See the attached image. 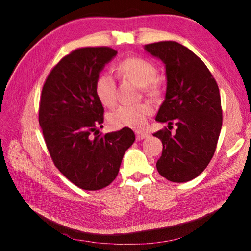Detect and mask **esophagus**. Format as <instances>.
Returning <instances> with one entry per match:
<instances>
[{
    "instance_id": "obj_1",
    "label": "esophagus",
    "mask_w": 251,
    "mask_h": 251,
    "mask_svg": "<svg viewBox=\"0 0 251 251\" xmlns=\"http://www.w3.org/2000/svg\"><path fill=\"white\" fill-rule=\"evenodd\" d=\"M135 135H136V139H137V140H141V139H144V138L148 137V134L147 133L140 132V131H136Z\"/></svg>"
}]
</instances>
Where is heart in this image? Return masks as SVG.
Here are the masks:
<instances>
[{"instance_id": "b5f03b06", "label": "heart", "mask_w": 251, "mask_h": 251, "mask_svg": "<svg viewBox=\"0 0 251 251\" xmlns=\"http://www.w3.org/2000/svg\"><path fill=\"white\" fill-rule=\"evenodd\" d=\"M116 71L119 76L141 86L147 94H157L159 90L155 81L157 68L149 60L140 57H126L117 64ZM95 93L103 105L113 107L117 100L115 77L110 73L100 74L95 82ZM151 111V105L147 102L119 105L109 114V123L115 128H142L147 124Z\"/></svg>"}]
</instances>
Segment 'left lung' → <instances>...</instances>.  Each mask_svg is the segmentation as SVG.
I'll list each match as a JSON object with an SVG mask.
<instances>
[{
	"mask_svg": "<svg viewBox=\"0 0 251 251\" xmlns=\"http://www.w3.org/2000/svg\"><path fill=\"white\" fill-rule=\"evenodd\" d=\"M146 50L165 64L168 87L156 120L175 123L154 133L162 142L158 173L172 182H187L206 169L215 154L222 126L218 83L201 58L177 42L146 45Z\"/></svg>",
	"mask_w": 251,
	"mask_h": 251,
	"instance_id": "8db88e82",
	"label": "left lung"
}]
</instances>
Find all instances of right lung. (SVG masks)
<instances>
[{
  "label": "right lung",
  "mask_w": 251,
  "mask_h": 251,
  "mask_svg": "<svg viewBox=\"0 0 251 251\" xmlns=\"http://www.w3.org/2000/svg\"><path fill=\"white\" fill-rule=\"evenodd\" d=\"M116 54L105 46L75 49L52 68L42 90L39 123L50 157L68 180L86 191L103 188L116 178L135 141L128 127L104 135L97 130L104 110L95 82Z\"/></svg>",
  "instance_id": "obj_1"
}]
</instances>
